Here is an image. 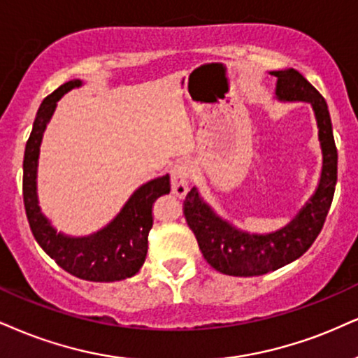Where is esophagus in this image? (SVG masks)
<instances>
[{
    "instance_id": "1",
    "label": "esophagus",
    "mask_w": 358,
    "mask_h": 358,
    "mask_svg": "<svg viewBox=\"0 0 358 358\" xmlns=\"http://www.w3.org/2000/svg\"><path fill=\"white\" fill-rule=\"evenodd\" d=\"M192 172H194V164L187 159L184 161H179L178 164L172 167L171 171V186H172V192L176 196L180 197H186V194L189 191V180L192 178Z\"/></svg>"
}]
</instances>
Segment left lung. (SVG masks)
<instances>
[{
	"label": "left lung",
	"instance_id": "8db88e82",
	"mask_svg": "<svg viewBox=\"0 0 358 358\" xmlns=\"http://www.w3.org/2000/svg\"><path fill=\"white\" fill-rule=\"evenodd\" d=\"M271 74L277 78V99L284 103H310L314 109L322 149L320 180L314 196L306 202L299 214L285 227L268 234H249L234 227L204 202L197 187L187 192L184 201L187 226L196 236L207 264L226 275H262L306 254L324 227L337 184V148L325 99L292 68L271 71Z\"/></svg>",
	"mask_w": 358,
	"mask_h": 358
}]
</instances>
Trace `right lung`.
Returning a JSON list of instances; mask_svg holds the SVG:
<instances>
[{"instance_id":"obj_1","label":"right lung","mask_w":358,"mask_h":358,"mask_svg":"<svg viewBox=\"0 0 358 358\" xmlns=\"http://www.w3.org/2000/svg\"><path fill=\"white\" fill-rule=\"evenodd\" d=\"M81 85L83 81L79 79L64 83L39 106L24 149L23 201L26 217L41 249L66 272L91 282H116L132 277L143 267L148 254V236L152 227V204L157 197L169 194V174L143 184L129 197L121 213L108 226L91 236L69 237L51 226L38 204L39 145L57 101Z\"/></svg>"}]
</instances>
